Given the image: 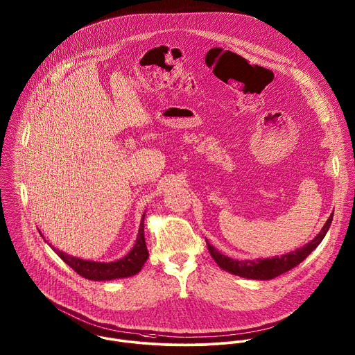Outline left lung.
I'll use <instances>...</instances> for the list:
<instances>
[{
    "label": "left lung",
    "instance_id": "left-lung-1",
    "mask_svg": "<svg viewBox=\"0 0 355 355\" xmlns=\"http://www.w3.org/2000/svg\"><path fill=\"white\" fill-rule=\"evenodd\" d=\"M334 220V214H331V217L328 218V221L325 223L324 228L321 230V232L307 245H304L303 248L291 252L288 254H284L281 257H272V259H264V260H243V261H238L234 259H230L228 256L221 254L220 252H217V249H214L210 243H207V249L211 254V257L214 259V261L225 271L242 277V278H248V279H261V281H268L272 279L275 277H279L281 274L288 272L289 270L295 268L296 266H299L325 238L331 224Z\"/></svg>",
    "mask_w": 355,
    "mask_h": 355
}]
</instances>
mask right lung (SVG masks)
Here are the masks:
<instances>
[{
    "label": "right lung",
    "instance_id": "right-lung-1",
    "mask_svg": "<svg viewBox=\"0 0 355 355\" xmlns=\"http://www.w3.org/2000/svg\"><path fill=\"white\" fill-rule=\"evenodd\" d=\"M144 218H145V214L142 216L139 232L132 250L121 260H117L113 263H96V261L76 259L59 250H55V252L70 268H73L78 275H81L85 279L112 281L117 278L132 277L141 271L142 266L149 257L148 248L145 243V235H144Z\"/></svg>",
    "mask_w": 355,
    "mask_h": 355
}]
</instances>
